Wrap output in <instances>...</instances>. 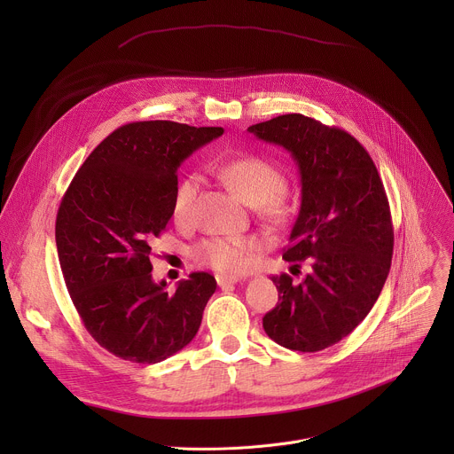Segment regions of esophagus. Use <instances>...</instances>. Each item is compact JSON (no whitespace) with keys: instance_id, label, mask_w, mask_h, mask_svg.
<instances>
[{"instance_id":"34e87169","label":"esophagus","mask_w":454,"mask_h":454,"mask_svg":"<svg viewBox=\"0 0 454 454\" xmlns=\"http://www.w3.org/2000/svg\"><path fill=\"white\" fill-rule=\"evenodd\" d=\"M215 278H217V284L221 289H231L239 282V278L233 275H217Z\"/></svg>"}]
</instances>
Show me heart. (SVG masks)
<instances>
[{
  "mask_svg": "<svg viewBox=\"0 0 454 454\" xmlns=\"http://www.w3.org/2000/svg\"><path fill=\"white\" fill-rule=\"evenodd\" d=\"M221 179L251 207H256L268 221H280L286 215V176L284 172L258 156H242L223 163L217 168ZM201 179L196 174L183 177L174 192L172 214L177 221L190 217L196 203ZM256 244L244 237H210L193 246L192 258L200 266L221 273H237L246 270L254 254Z\"/></svg>",
  "mask_w": 454,
  "mask_h": 454,
  "instance_id": "obj_1",
  "label": "heart"
}]
</instances>
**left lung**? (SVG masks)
Wrapping results in <instances>:
<instances>
[{
    "label": "left lung",
    "mask_w": 454,
    "mask_h": 454,
    "mask_svg": "<svg viewBox=\"0 0 454 454\" xmlns=\"http://www.w3.org/2000/svg\"><path fill=\"white\" fill-rule=\"evenodd\" d=\"M247 131L284 147L298 165L301 205L284 258L312 268L300 284L273 277L278 303L262 317L264 331L289 350L333 347L366 317L390 273L394 226L384 184L343 129L291 113Z\"/></svg>",
    "instance_id": "8db88e82"
}]
</instances>
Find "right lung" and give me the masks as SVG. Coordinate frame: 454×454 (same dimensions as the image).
<instances>
[{"label": "right lung", "mask_w": 454, "mask_h": 454, "mask_svg": "<svg viewBox=\"0 0 454 454\" xmlns=\"http://www.w3.org/2000/svg\"><path fill=\"white\" fill-rule=\"evenodd\" d=\"M223 133L170 120L121 125L64 193L55 221L62 277L86 331L116 357L154 364L200 331L215 278L192 273L168 293L153 280L151 244L172 217L179 165Z\"/></svg>", "instance_id": "add662e5"}]
</instances>
